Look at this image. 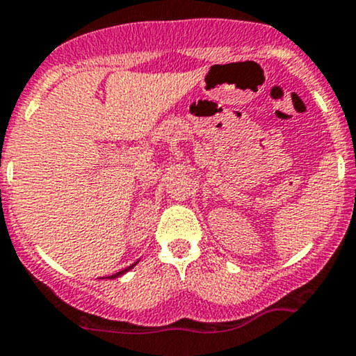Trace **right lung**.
<instances>
[{"label":"right lung","instance_id":"1","mask_svg":"<svg viewBox=\"0 0 356 356\" xmlns=\"http://www.w3.org/2000/svg\"><path fill=\"white\" fill-rule=\"evenodd\" d=\"M137 264V262H136ZM136 264H132V265H129V267L127 268H124V270H121V272H118V273H114V275H109V277H106V278H115V277H119V275H122V273H126V272H129L132 267H134Z\"/></svg>","mask_w":356,"mask_h":356}]
</instances>
